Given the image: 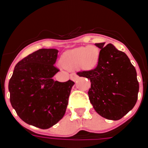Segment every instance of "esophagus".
<instances>
[{"mask_svg": "<svg viewBox=\"0 0 148 148\" xmlns=\"http://www.w3.org/2000/svg\"><path fill=\"white\" fill-rule=\"evenodd\" d=\"M78 76L75 73H72L71 75H70V78H71V80H73V82H75L78 79Z\"/></svg>", "mask_w": 148, "mask_h": 148, "instance_id": "34e87169", "label": "esophagus"}]
</instances>
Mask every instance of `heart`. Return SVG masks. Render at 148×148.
Returning a JSON list of instances; mask_svg holds the SVG:
<instances>
[{
    "instance_id": "1",
    "label": "heart",
    "mask_w": 148,
    "mask_h": 148,
    "mask_svg": "<svg viewBox=\"0 0 148 148\" xmlns=\"http://www.w3.org/2000/svg\"><path fill=\"white\" fill-rule=\"evenodd\" d=\"M99 52L95 46H86L67 51L62 58V64L66 69L80 66L84 69H92L97 64Z\"/></svg>"
}]
</instances>
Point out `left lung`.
Segmentation results:
<instances>
[{
  "mask_svg": "<svg viewBox=\"0 0 148 148\" xmlns=\"http://www.w3.org/2000/svg\"><path fill=\"white\" fill-rule=\"evenodd\" d=\"M95 46L101 49L97 66L77 74L90 80L88 95L95 110L107 119L119 120L137 101L136 71L127 56L113 44Z\"/></svg>",
  "mask_w": 148,
  "mask_h": 148,
  "instance_id": "1",
  "label": "left lung"
}]
</instances>
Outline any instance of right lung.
<instances>
[{
    "mask_svg": "<svg viewBox=\"0 0 148 148\" xmlns=\"http://www.w3.org/2000/svg\"><path fill=\"white\" fill-rule=\"evenodd\" d=\"M58 51L40 49L15 65L9 82L10 102L24 122L40 129L58 123L66 112L74 82L54 81Z\"/></svg>",
    "mask_w": 148,
    "mask_h": 148,
    "instance_id": "right-lung-1",
    "label": "right lung"
}]
</instances>
